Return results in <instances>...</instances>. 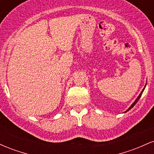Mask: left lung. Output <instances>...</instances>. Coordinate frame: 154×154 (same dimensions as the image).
<instances>
[{"instance_id": "8db88e82", "label": "left lung", "mask_w": 154, "mask_h": 154, "mask_svg": "<svg viewBox=\"0 0 154 154\" xmlns=\"http://www.w3.org/2000/svg\"><path fill=\"white\" fill-rule=\"evenodd\" d=\"M145 87H146V86H145ZM144 89H145V88H143V91H142V92H141V93H140V95H138V97H137V98H136V100H135V102H134V103H132L131 106H130V108H129V109H128V110H127L126 111H125V112H127V111H128L129 110H130V109H132V107H133V106H135V104H136V103H137V101H138V100L140 99V97H141V95H142V93H143V91H144Z\"/></svg>"}]
</instances>
